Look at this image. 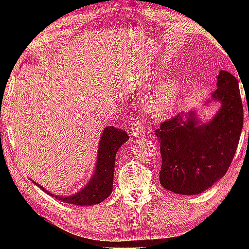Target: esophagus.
<instances>
[{
  "label": "esophagus",
  "instance_id": "obj_1",
  "mask_svg": "<svg viewBox=\"0 0 249 249\" xmlns=\"http://www.w3.org/2000/svg\"><path fill=\"white\" fill-rule=\"evenodd\" d=\"M145 124L144 122L142 120H139V119H136L134 124H131L130 127V131H131V135L132 136H141L145 132Z\"/></svg>",
  "mask_w": 249,
  "mask_h": 249
}]
</instances>
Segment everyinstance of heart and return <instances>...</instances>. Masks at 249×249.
Returning <instances> with one entry per match:
<instances>
[{
	"mask_svg": "<svg viewBox=\"0 0 249 249\" xmlns=\"http://www.w3.org/2000/svg\"><path fill=\"white\" fill-rule=\"evenodd\" d=\"M180 85L176 81L162 84L151 91L145 102V110L153 119H163L171 114L179 100Z\"/></svg>",
	"mask_w": 249,
	"mask_h": 249,
	"instance_id": "b5f03b06",
	"label": "heart"
}]
</instances>
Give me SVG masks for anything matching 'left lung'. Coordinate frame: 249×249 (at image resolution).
<instances>
[{"mask_svg": "<svg viewBox=\"0 0 249 249\" xmlns=\"http://www.w3.org/2000/svg\"><path fill=\"white\" fill-rule=\"evenodd\" d=\"M213 100L221 110L198 125L194 112L175 115L155 129L161 152L160 182L170 192L196 195L226 175L239 142L244 108L238 80L221 70Z\"/></svg>", "mask_w": 249, "mask_h": 249, "instance_id": "1", "label": "left lung"}]
</instances>
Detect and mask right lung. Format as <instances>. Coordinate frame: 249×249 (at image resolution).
<instances>
[{
	"mask_svg": "<svg viewBox=\"0 0 249 249\" xmlns=\"http://www.w3.org/2000/svg\"><path fill=\"white\" fill-rule=\"evenodd\" d=\"M129 139L127 132L122 129L108 125L104 129L98 147V158L96 172L89 183L79 193L71 196H55L61 202L73 205H94L107 199L112 193L113 187L114 159L120 146ZM40 189L47 193L46 189L38 185ZM51 196L53 194L47 193Z\"/></svg>",
	"mask_w": 249,
	"mask_h": 249,
	"instance_id": "1",
	"label": "right lung"
}]
</instances>
